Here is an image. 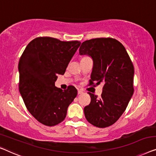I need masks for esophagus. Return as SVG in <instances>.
Returning <instances> with one entry per match:
<instances>
[{
  "label": "esophagus",
  "mask_w": 156,
  "mask_h": 156,
  "mask_svg": "<svg viewBox=\"0 0 156 156\" xmlns=\"http://www.w3.org/2000/svg\"><path fill=\"white\" fill-rule=\"evenodd\" d=\"M83 92L82 90H78V95H80V94H82Z\"/></svg>",
  "instance_id": "34e87169"
}]
</instances>
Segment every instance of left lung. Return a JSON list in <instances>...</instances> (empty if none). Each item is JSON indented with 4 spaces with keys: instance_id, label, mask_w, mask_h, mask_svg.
Instances as JSON below:
<instances>
[{
    "instance_id": "left-lung-1",
    "label": "left lung",
    "mask_w": 156,
    "mask_h": 156,
    "mask_svg": "<svg viewBox=\"0 0 156 156\" xmlns=\"http://www.w3.org/2000/svg\"><path fill=\"white\" fill-rule=\"evenodd\" d=\"M79 54L93 58L90 85L103 83L100 97L93 93L91 102L84 108L87 122L99 128L117 121L133 93L134 69L126 50L117 39L95 38L83 41Z\"/></svg>"
}]
</instances>
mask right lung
<instances>
[{"mask_svg": "<svg viewBox=\"0 0 156 156\" xmlns=\"http://www.w3.org/2000/svg\"><path fill=\"white\" fill-rule=\"evenodd\" d=\"M80 41H62L40 37L30 41L20 58L19 90L28 111L37 121L52 126L63 122L67 109L77 95L74 86H55L63 75Z\"/></svg>", "mask_w": 156, "mask_h": 156, "instance_id": "1", "label": "right lung"}]
</instances>
